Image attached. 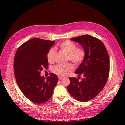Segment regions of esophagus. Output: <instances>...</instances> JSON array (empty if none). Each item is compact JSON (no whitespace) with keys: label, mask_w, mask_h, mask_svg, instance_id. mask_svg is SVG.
<instances>
[{"label":"esophagus","mask_w":125,"mask_h":125,"mask_svg":"<svg viewBox=\"0 0 125 125\" xmlns=\"http://www.w3.org/2000/svg\"><path fill=\"white\" fill-rule=\"evenodd\" d=\"M63 79V78L62 77H58V79L59 80H62Z\"/></svg>","instance_id":"esophagus-1"}]
</instances>
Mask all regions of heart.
<instances>
[{"instance_id":"obj_1","label":"heart","mask_w":125,"mask_h":125,"mask_svg":"<svg viewBox=\"0 0 125 125\" xmlns=\"http://www.w3.org/2000/svg\"><path fill=\"white\" fill-rule=\"evenodd\" d=\"M60 49L67 54V61H71L75 65H79L83 62L86 56V52L83 47H76V45L68 40L63 41L58 45ZM47 60L50 63L54 61L55 57V50L51 48L47 53ZM73 65L71 63L65 64H59L53 67V73L61 77H64L68 73L72 71Z\"/></svg>"}]
</instances>
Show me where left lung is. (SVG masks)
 <instances>
[{
  "instance_id": "obj_1",
  "label": "left lung",
  "mask_w": 125,
  "mask_h": 125,
  "mask_svg": "<svg viewBox=\"0 0 125 125\" xmlns=\"http://www.w3.org/2000/svg\"><path fill=\"white\" fill-rule=\"evenodd\" d=\"M71 40L82 46L86 56L75 72L83 78L81 81L75 77L69 78L70 84L67 90L77 100L86 102L98 95L106 84L110 71L108 52L101 40L90 35H82Z\"/></svg>"
}]
</instances>
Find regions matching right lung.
Returning a JSON list of instances; mask_svg holds the SVG:
<instances>
[{"mask_svg":"<svg viewBox=\"0 0 125 125\" xmlns=\"http://www.w3.org/2000/svg\"><path fill=\"white\" fill-rule=\"evenodd\" d=\"M55 41L33 38L22 44L15 55L14 71L17 84L30 100L42 104L49 100L58 82L57 76L51 73L45 79L40 75L47 69V53Z\"/></svg>","mask_w":125,"mask_h":125,"instance_id":"1","label":"right lung"}]
</instances>
